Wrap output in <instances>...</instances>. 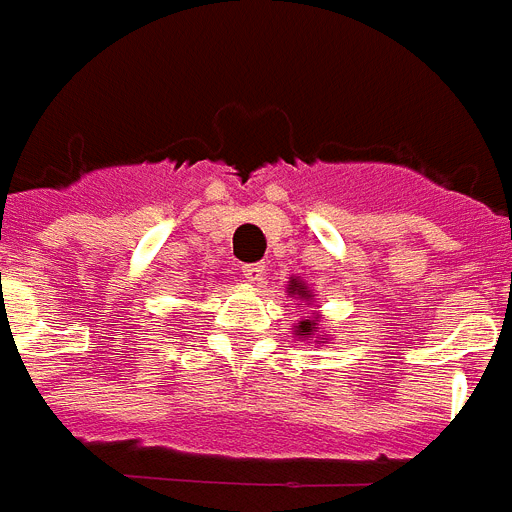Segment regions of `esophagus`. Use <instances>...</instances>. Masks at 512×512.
<instances>
[{
	"instance_id": "1",
	"label": "esophagus",
	"mask_w": 512,
	"mask_h": 512,
	"mask_svg": "<svg viewBox=\"0 0 512 512\" xmlns=\"http://www.w3.org/2000/svg\"><path fill=\"white\" fill-rule=\"evenodd\" d=\"M242 276L247 278L249 284H257V281H263V276H265V265H263V263L242 265Z\"/></svg>"
}]
</instances>
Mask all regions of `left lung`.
Segmentation results:
<instances>
[{"mask_svg":"<svg viewBox=\"0 0 512 512\" xmlns=\"http://www.w3.org/2000/svg\"><path fill=\"white\" fill-rule=\"evenodd\" d=\"M289 294H292V297H299V299L313 297V294L307 292L305 281H299V278H292V281H289ZM315 328H318V321H310V318H305V321H299V326H294V336H299V339H310V336L315 334Z\"/></svg>","mask_w":512,"mask_h":512,"instance_id":"8db88e82","label":"left lung"}]
</instances>
